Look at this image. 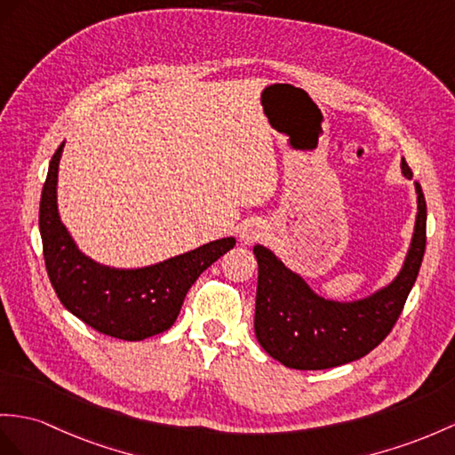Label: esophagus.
I'll use <instances>...</instances> for the list:
<instances>
[{"instance_id": "esophagus-1", "label": "esophagus", "mask_w": 455, "mask_h": 455, "mask_svg": "<svg viewBox=\"0 0 455 455\" xmlns=\"http://www.w3.org/2000/svg\"><path fill=\"white\" fill-rule=\"evenodd\" d=\"M241 237H243V241H245V243H252V241H257V239L262 237V229H259V228L245 229V231H243V234H241Z\"/></svg>"}]
</instances>
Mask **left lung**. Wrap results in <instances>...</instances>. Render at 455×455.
<instances>
[{
  "mask_svg": "<svg viewBox=\"0 0 455 455\" xmlns=\"http://www.w3.org/2000/svg\"><path fill=\"white\" fill-rule=\"evenodd\" d=\"M402 172H413L402 160ZM417 189V221L411 247L397 278L374 295L336 303L316 295L301 275L287 270L272 251L257 245L259 262L254 334L264 351L297 371H323L357 361L390 334L417 280L427 247V203Z\"/></svg>",
  "mask_w": 455,
  "mask_h": 455,
  "instance_id": "left-lung-1",
  "label": "left lung"
}]
</instances>
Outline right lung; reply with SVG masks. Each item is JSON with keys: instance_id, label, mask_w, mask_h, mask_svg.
Wrapping results in <instances>:
<instances>
[{"instance_id": "right-lung-1", "label": "right lung", "mask_w": 455, "mask_h": 455, "mask_svg": "<svg viewBox=\"0 0 455 455\" xmlns=\"http://www.w3.org/2000/svg\"><path fill=\"white\" fill-rule=\"evenodd\" d=\"M52 156L40 198V235L50 282L63 307L100 334L140 341L175 323L183 299L210 264L235 247L234 237L210 241L180 257L137 270L109 268L76 249L58 214V165Z\"/></svg>"}]
</instances>
